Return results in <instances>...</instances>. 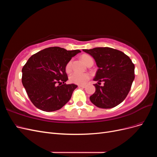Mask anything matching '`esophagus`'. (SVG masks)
I'll return each instance as SVG.
<instances>
[{
    "label": "esophagus",
    "instance_id": "esophagus-1",
    "mask_svg": "<svg viewBox=\"0 0 157 157\" xmlns=\"http://www.w3.org/2000/svg\"><path fill=\"white\" fill-rule=\"evenodd\" d=\"M78 86L80 88H85V85H78Z\"/></svg>",
    "mask_w": 157,
    "mask_h": 157
}]
</instances>
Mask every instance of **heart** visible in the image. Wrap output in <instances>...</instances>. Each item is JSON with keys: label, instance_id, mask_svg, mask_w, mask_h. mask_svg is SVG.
Here are the masks:
<instances>
[{"label": "heart", "instance_id": "1", "mask_svg": "<svg viewBox=\"0 0 157 157\" xmlns=\"http://www.w3.org/2000/svg\"><path fill=\"white\" fill-rule=\"evenodd\" d=\"M80 58H81L82 61L86 65H88L90 63H94L93 58L90 55L82 54L81 56V57H80ZM72 63H73V61L71 59L68 61L67 64L65 65V70L66 73H69L71 71V69H72ZM90 75L88 73H80L74 72L70 75L69 81L71 82L74 83V84H83L86 83L90 79Z\"/></svg>", "mask_w": 157, "mask_h": 157}]
</instances>
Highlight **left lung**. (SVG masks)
I'll return each mask as SVG.
<instances>
[{
	"mask_svg": "<svg viewBox=\"0 0 157 157\" xmlns=\"http://www.w3.org/2000/svg\"><path fill=\"white\" fill-rule=\"evenodd\" d=\"M91 55L99 69L94 78L96 92L90 97L98 107L111 109L124 100L134 80V64L124 52L109 47L83 50ZM104 83L101 86V82Z\"/></svg>",
	"mask_w": 157,
	"mask_h": 157,
	"instance_id": "8db88e82",
	"label": "left lung"
}]
</instances>
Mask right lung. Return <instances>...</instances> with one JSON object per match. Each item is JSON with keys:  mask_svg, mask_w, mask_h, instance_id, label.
Listing matches in <instances>:
<instances>
[{"mask_svg": "<svg viewBox=\"0 0 157 157\" xmlns=\"http://www.w3.org/2000/svg\"><path fill=\"white\" fill-rule=\"evenodd\" d=\"M79 50L50 47L33 54L22 69V84L31 101L42 111L59 110L67 103L77 87L66 84L65 65Z\"/></svg>", "mask_w": 157, "mask_h": 157, "instance_id": "right-lung-1", "label": "right lung"}]
</instances>
